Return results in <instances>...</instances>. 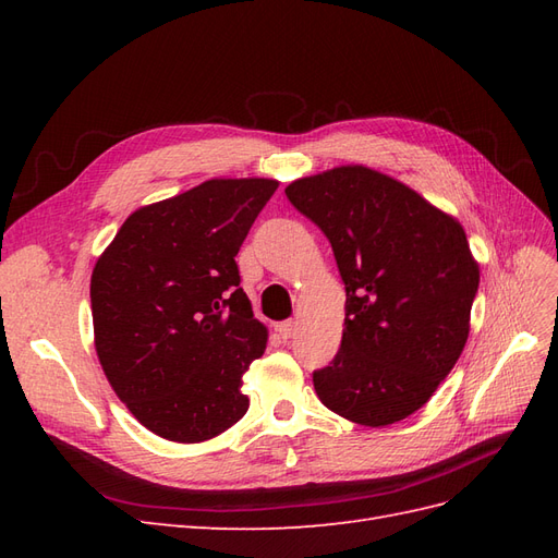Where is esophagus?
Listing matches in <instances>:
<instances>
[{
  "label": "esophagus",
  "instance_id": "esophagus-1",
  "mask_svg": "<svg viewBox=\"0 0 558 558\" xmlns=\"http://www.w3.org/2000/svg\"><path fill=\"white\" fill-rule=\"evenodd\" d=\"M275 330L281 335V340H291V337H293L295 330H298V320L286 318V320H281V324L275 326Z\"/></svg>",
  "mask_w": 558,
  "mask_h": 558
}]
</instances>
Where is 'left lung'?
Returning <instances> with one entry per match:
<instances>
[{"instance_id":"8db88e82","label":"left lung","mask_w":558,"mask_h":558,"mask_svg":"<svg viewBox=\"0 0 558 558\" xmlns=\"http://www.w3.org/2000/svg\"><path fill=\"white\" fill-rule=\"evenodd\" d=\"M286 197L328 238L347 291L342 344L314 369L316 396L361 426L408 418L468 340L480 267L461 223L363 165L298 179Z\"/></svg>"}]
</instances>
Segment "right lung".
<instances>
[{
	"instance_id": "1",
	"label": "right lung",
	"mask_w": 558,
	"mask_h": 558,
	"mask_svg": "<svg viewBox=\"0 0 558 558\" xmlns=\"http://www.w3.org/2000/svg\"><path fill=\"white\" fill-rule=\"evenodd\" d=\"M272 179H211L128 216L90 279L95 349L142 426L202 442L246 414L242 377L263 356L234 256Z\"/></svg>"
}]
</instances>
